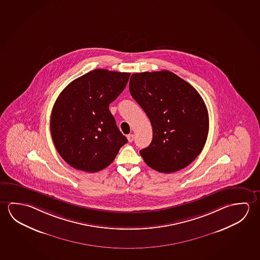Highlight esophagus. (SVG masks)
I'll use <instances>...</instances> for the list:
<instances>
[{"label":"esophagus","instance_id":"34e87169","mask_svg":"<svg viewBox=\"0 0 260 260\" xmlns=\"http://www.w3.org/2000/svg\"><path fill=\"white\" fill-rule=\"evenodd\" d=\"M127 139H128V142H132V141H134V135L133 134H128V136H127Z\"/></svg>","mask_w":260,"mask_h":260}]
</instances>
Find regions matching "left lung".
I'll use <instances>...</instances> for the list:
<instances>
[{
  "label": "left lung",
  "instance_id": "1",
  "mask_svg": "<svg viewBox=\"0 0 260 260\" xmlns=\"http://www.w3.org/2000/svg\"><path fill=\"white\" fill-rule=\"evenodd\" d=\"M128 86L153 131L151 143L140 151L146 164L162 173L188 166L209 133L208 110L200 93L169 71L134 73Z\"/></svg>",
  "mask_w": 260,
  "mask_h": 260
}]
</instances>
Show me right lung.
Wrapping results in <instances>:
<instances>
[{
	"label": "right lung",
	"mask_w": 260,
	"mask_h": 260,
	"mask_svg": "<svg viewBox=\"0 0 260 260\" xmlns=\"http://www.w3.org/2000/svg\"><path fill=\"white\" fill-rule=\"evenodd\" d=\"M131 73L96 69L72 81L52 108L51 133L60 157L79 171L97 172L128 142L109 110Z\"/></svg>",
	"instance_id": "obj_1"
}]
</instances>
